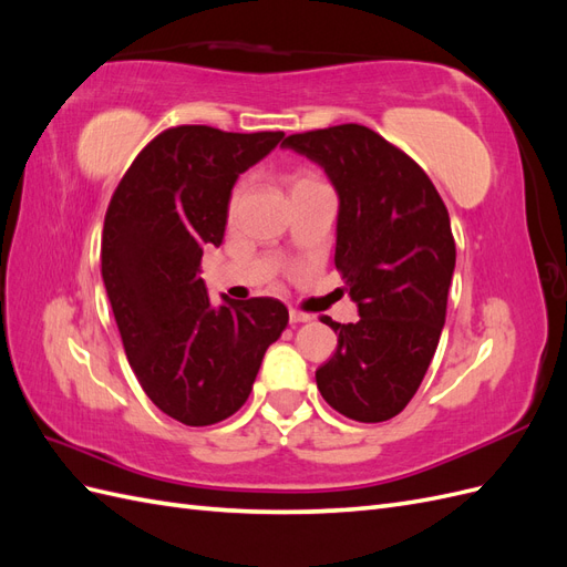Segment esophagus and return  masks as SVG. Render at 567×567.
<instances>
[{
    "mask_svg": "<svg viewBox=\"0 0 567 567\" xmlns=\"http://www.w3.org/2000/svg\"><path fill=\"white\" fill-rule=\"evenodd\" d=\"M288 319H290V323H305V321H312V315L300 312V310H290Z\"/></svg>",
    "mask_w": 567,
    "mask_h": 567,
    "instance_id": "1",
    "label": "esophagus"
}]
</instances>
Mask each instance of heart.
<instances>
[{"instance_id":"1","label":"heart","mask_w":567,"mask_h":567,"mask_svg":"<svg viewBox=\"0 0 567 567\" xmlns=\"http://www.w3.org/2000/svg\"><path fill=\"white\" fill-rule=\"evenodd\" d=\"M310 179H312L310 175H298V177L293 179V186L300 184V182H310ZM241 196H244V184H238V186L234 188V192H231V200H229V208H231V210L236 208L238 200H241Z\"/></svg>"}]
</instances>
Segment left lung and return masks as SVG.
Here are the masks:
<instances>
[{"label":"left lung","mask_w":567,"mask_h":567,"mask_svg":"<svg viewBox=\"0 0 567 567\" xmlns=\"http://www.w3.org/2000/svg\"><path fill=\"white\" fill-rule=\"evenodd\" d=\"M284 146L336 186V269L359 307L354 323L323 319L338 348L317 369V388L342 416L388 421L416 394L447 317L450 213L423 167L364 125L290 134Z\"/></svg>","instance_id":"left-lung-1"}]
</instances>
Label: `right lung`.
Wrapping results in <instances>:
<instances>
[{"mask_svg": "<svg viewBox=\"0 0 567 567\" xmlns=\"http://www.w3.org/2000/svg\"><path fill=\"white\" fill-rule=\"evenodd\" d=\"M281 140L169 127L142 148L109 203L101 277L125 354L148 400L184 425L236 414L288 323L274 298L215 307L198 277L203 248L225 238L238 175Z\"/></svg>", "mask_w": 567, "mask_h": 567, "instance_id": "right-lung-1", "label": "right lung"}]
</instances>
